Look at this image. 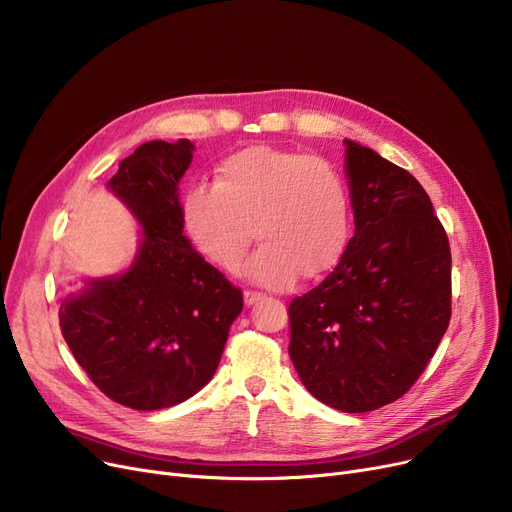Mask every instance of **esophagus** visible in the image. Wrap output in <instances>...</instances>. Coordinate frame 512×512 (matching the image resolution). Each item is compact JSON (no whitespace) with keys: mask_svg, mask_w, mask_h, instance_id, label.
<instances>
[{"mask_svg":"<svg viewBox=\"0 0 512 512\" xmlns=\"http://www.w3.org/2000/svg\"><path fill=\"white\" fill-rule=\"evenodd\" d=\"M261 299H263V294H261V292H255V290H245V305H247V307H251V305L259 303Z\"/></svg>","mask_w":512,"mask_h":512,"instance_id":"1","label":"esophagus"}]
</instances>
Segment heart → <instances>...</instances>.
Instances as JSON below:
<instances>
[{
  "instance_id": "1",
  "label": "heart",
  "mask_w": 512,
  "mask_h": 512,
  "mask_svg": "<svg viewBox=\"0 0 512 512\" xmlns=\"http://www.w3.org/2000/svg\"><path fill=\"white\" fill-rule=\"evenodd\" d=\"M180 222L195 251L236 272L253 228L261 242L245 274L272 290L315 280L342 257L353 226V197L344 174L303 151L247 147L224 157L211 184L188 186Z\"/></svg>"
}]
</instances>
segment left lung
<instances>
[{
	"instance_id": "obj_1",
	"label": "left lung",
	"mask_w": 512,
	"mask_h": 512,
	"mask_svg": "<svg viewBox=\"0 0 512 512\" xmlns=\"http://www.w3.org/2000/svg\"><path fill=\"white\" fill-rule=\"evenodd\" d=\"M346 143L355 236L338 265L290 301L288 355L305 388L342 413L407 394L450 321V245L423 186Z\"/></svg>"
}]
</instances>
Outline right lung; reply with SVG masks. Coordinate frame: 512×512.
Masks as SVG:
<instances>
[{
	"label": "right lung",
	"mask_w": 512,
	"mask_h": 512,
	"mask_svg": "<svg viewBox=\"0 0 512 512\" xmlns=\"http://www.w3.org/2000/svg\"><path fill=\"white\" fill-rule=\"evenodd\" d=\"M193 143L151 141L120 161L107 182L143 228L128 272L93 280L60 307L76 363L118 405L174 407L211 378L222 359L242 292L182 234L178 182Z\"/></svg>",
	"instance_id": "obj_1"
}]
</instances>
